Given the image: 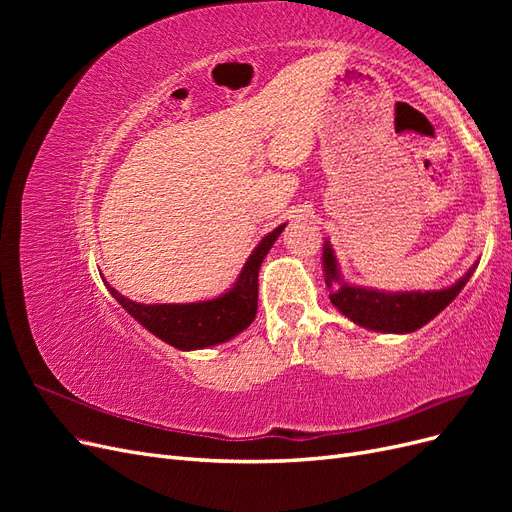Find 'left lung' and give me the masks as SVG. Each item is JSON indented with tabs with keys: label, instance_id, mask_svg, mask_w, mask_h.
Returning <instances> with one entry per match:
<instances>
[{
	"label": "left lung",
	"instance_id": "8db88e82",
	"mask_svg": "<svg viewBox=\"0 0 512 512\" xmlns=\"http://www.w3.org/2000/svg\"><path fill=\"white\" fill-rule=\"evenodd\" d=\"M322 269L331 303L354 324L380 333H412L425 327L457 297L461 288L468 284L476 265H472V269L453 286L442 290L384 292L344 282L333 247L327 241L322 247Z\"/></svg>",
	"mask_w": 512,
	"mask_h": 512
}]
</instances>
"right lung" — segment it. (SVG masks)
<instances>
[{"instance_id":"1","label":"right lung","mask_w":512,"mask_h":512,"mask_svg":"<svg viewBox=\"0 0 512 512\" xmlns=\"http://www.w3.org/2000/svg\"><path fill=\"white\" fill-rule=\"evenodd\" d=\"M284 228L286 224L277 226L256 245V250L243 265L235 286L220 294L218 299L198 303L145 305L123 297L113 286L106 284V288L132 318H136L149 333L160 337L162 342L170 346L179 350H198L224 344L230 337L250 327L256 318L258 271L271 245L280 237Z\"/></svg>"}]
</instances>
